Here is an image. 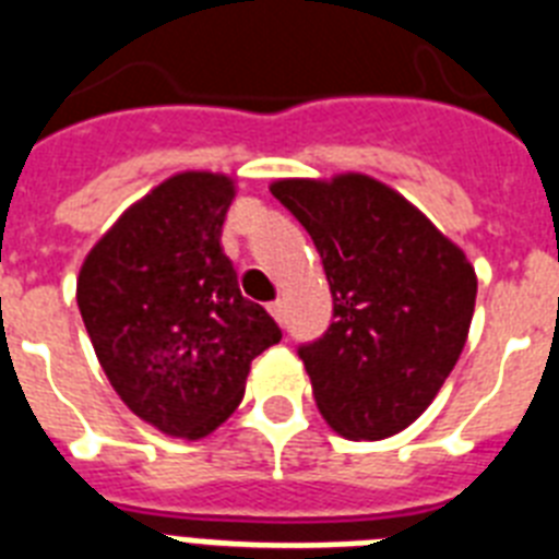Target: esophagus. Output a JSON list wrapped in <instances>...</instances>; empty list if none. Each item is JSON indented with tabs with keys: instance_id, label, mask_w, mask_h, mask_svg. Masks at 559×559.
<instances>
[{
	"instance_id": "1",
	"label": "esophagus",
	"mask_w": 559,
	"mask_h": 559,
	"mask_svg": "<svg viewBox=\"0 0 559 559\" xmlns=\"http://www.w3.org/2000/svg\"><path fill=\"white\" fill-rule=\"evenodd\" d=\"M266 310H270V316L275 321H278V324H284V304L281 301H272L270 307H266Z\"/></svg>"
}]
</instances>
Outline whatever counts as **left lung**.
Instances as JSON below:
<instances>
[{
    "mask_svg": "<svg viewBox=\"0 0 559 559\" xmlns=\"http://www.w3.org/2000/svg\"><path fill=\"white\" fill-rule=\"evenodd\" d=\"M310 233L333 324L301 356L321 416L347 439H388L437 399L474 319L476 272L419 209L367 175L275 180Z\"/></svg>",
    "mask_w": 559,
    "mask_h": 559,
    "instance_id": "8db88e82",
    "label": "left lung"
}]
</instances>
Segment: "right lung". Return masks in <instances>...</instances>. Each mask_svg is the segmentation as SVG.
<instances>
[{
	"label": "right lung",
	"instance_id": "1",
	"mask_svg": "<svg viewBox=\"0 0 559 559\" xmlns=\"http://www.w3.org/2000/svg\"><path fill=\"white\" fill-rule=\"evenodd\" d=\"M233 177L180 171L94 243L76 304L117 396L166 437L201 439L243 399L252 358L281 342L243 298L221 229Z\"/></svg>",
	"mask_w": 559,
	"mask_h": 559
}]
</instances>
